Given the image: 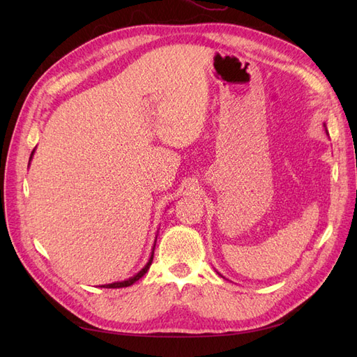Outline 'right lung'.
Segmentation results:
<instances>
[{
    "label": "right lung",
    "instance_id": "obj_1",
    "mask_svg": "<svg viewBox=\"0 0 357 357\" xmlns=\"http://www.w3.org/2000/svg\"><path fill=\"white\" fill-rule=\"evenodd\" d=\"M32 153H34V152H32ZM32 153H31V158H32ZM31 158H29V159H31ZM152 261H153V253H152V257H150V261L147 262V265H146L137 275L131 277L129 280H125V282H117V283H112V284H104L102 287H107V289H117V287H128V286L134 284V283L137 282V280H139V278H142V277L147 273V269L150 268V265H152Z\"/></svg>",
    "mask_w": 357,
    "mask_h": 357
}]
</instances>
